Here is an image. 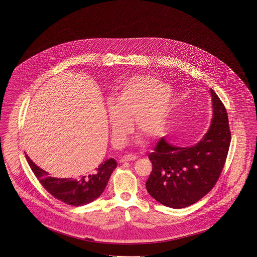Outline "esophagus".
<instances>
[{
	"instance_id": "esophagus-1",
	"label": "esophagus",
	"mask_w": 257,
	"mask_h": 257,
	"mask_svg": "<svg viewBox=\"0 0 257 257\" xmlns=\"http://www.w3.org/2000/svg\"><path fill=\"white\" fill-rule=\"evenodd\" d=\"M137 159V156L134 155V154H126V155H123L122 157H120V162H126V161H132V160H136Z\"/></svg>"
}]
</instances>
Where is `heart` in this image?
<instances>
[{"mask_svg": "<svg viewBox=\"0 0 257 257\" xmlns=\"http://www.w3.org/2000/svg\"><path fill=\"white\" fill-rule=\"evenodd\" d=\"M177 103L175 91L156 77L137 75L122 81L109 99L113 146H123L134 118L141 135L147 140L157 139L168 126Z\"/></svg>", "mask_w": 257, "mask_h": 257, "instance_id": "b5f03b06", "label": "heart"}]
</instances>
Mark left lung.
<instances>
[{"label": "left lung", "instance_id": "left-lung-1", "mask_svg": "<svg viewBox=\"0 0 257 257\" xmlns=\"http://www.w3.org/2000/svg\"><path fill=\"white\" fill-rule=\"evenodd\" d=\"M213 117L202 140L190 147H175L162 138L149 153L152 171L147 192L158 203L173 209L193 205L209 193L220 177L228 147L230 131L226 110L210 90Z\"/></svg>", "mask_w": 257, "mask_h": 257}]
</instances>
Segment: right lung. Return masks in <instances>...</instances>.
<instances>
[{
    "instance_id": "1",
    "label": "right lung",
    "mask_w": 257,
    "mask_h": 257,
    "mask_svg": "<svg viewBox=\"0 0 257 257\" xmlns=\"http://www.w3.org/2000/svg\"><path fill=\"white\" fill-rule=\"evenodd\" d=\"M26 158L37 176L38 181L53 197L71 206H83L96 200L104 192L110 174L116 167V161L110 158L102 162L88 174L78 178H56L48 176V173L29 157Z\"/></svg>"
}]
</instances>
